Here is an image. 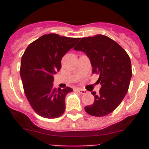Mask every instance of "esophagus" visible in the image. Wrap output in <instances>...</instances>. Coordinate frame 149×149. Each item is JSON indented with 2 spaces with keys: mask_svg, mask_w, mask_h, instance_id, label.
Returning a JSON list of instances; mask_svg holds the SVG:
<instances>
[{
  "mask_svg": "<svg viewBox=\"0 0 149 149\" xmlns=\"http://www.w3.org/2000/svg\"><path fill=\"white\" fill-rule=\"evenodd\" d=\"M76 91H77V93H81V94H86V93H87V91L86 90H84V89H79V88H77L76 89Z\"/></svg>",
  "mask_w": 149,
  "mask_h": 149,
  "instance_id": "1",
  "label": "esophagus"
}]
</instances>
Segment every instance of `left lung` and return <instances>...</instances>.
Returning a JSON list of instances; mask_svg holds the SVG:
<instances>
[{"label": "left lung", "instance_id": "left-lung-1", "mask_svg": "<svg viewBox=\"0 0 149 149\" xmlns=\"http://www.w3.org/2000/svg\"><path fill=\"white\" fill-rule=\"evenodd\" d=\"M74 49L86 54L93 73L99 74V93L92 92L94 103L85 107V111L93 116L108 115L120 104L128 90L132 76L128 54L115 41L101 34L82 38Z\"/></svg>", "mask_w": 149, "mask_h": 149}]
</instances>
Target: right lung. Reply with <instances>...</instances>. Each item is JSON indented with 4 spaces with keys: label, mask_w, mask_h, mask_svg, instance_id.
<instances>
[{
    "label": "right lung",
    "mask_w": 149,
    "mask_h": 149,
    "mask_svg": "<svg viewBox=\"0 0 149 149\" xmlns=\"http://www.w3.org/2000/svg\"><path fill=\"white\" fill-rule=\"evenodd\" d=\"M79 40L80 38L45 34L29 45L24 51L21 78L26 97L38 115L55 119L65 111V96L73 89L54 88V75L61 68L63 56Z\"/></svg>",
    "instance_id": "right-lung-1"
}]
</instances>
